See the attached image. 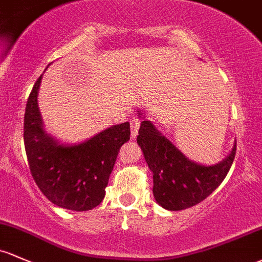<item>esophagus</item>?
I'll list each match as a JSON object with an SVG mask.
<instances>
[{"mask_svg": "<svg viewBox=\"0 0 262 262\" xmlns=\"http://www.w3.org/2000/svg\"><path fill=\"white\" fill-rule=\"evenodd\" d=\"M130 125H131V136L136 137L137 134H139L140 125H141V119H140V117H134V119L130 121Z\"/></svg>", "mask_w": 262, "mask_h": 262, "instance_id": "1", "label": "esophagus"}]
</instances>
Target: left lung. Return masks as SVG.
Wrapping results in <instances>:
<instances>
[{
  "mask_svg": "<svg viewBox=\"0 0 262 262\" xmlns=\"http://www.w3.org/2000/svg\"><path fill=\"white\" fill-rule=\"evenodd\" d=\"M137 143L152 172L154 198L160 206L171 211L195 206L211 195L226 177L236 155L235 145L231 154L220 164H196L147 120L141 122Z\"/></svg>",
  "mask_w": 262,
  "mask_h": 262,
  "instance_id": "1",
  "label": "left lung"
}]
</instances>
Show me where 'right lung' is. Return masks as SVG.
Listing matches in <instances>:
<instances>
[{"mask_svg": "<svg viewBox=\"0 0 262 262\" xmlns=\"http://www.w3.org/2000/svg\"><path fill=\"white\" fill-rule=\"evenodd\" d=\"M42 75L26 103L24 141L30 171L45 196L66 210L87 211L101 204L121 146L130 140V123L100 132L78 145H60L46 134L38 110Z\"/></svg>", "mask_w": 262, "mask_h": 262, "instance_id": "right-lung-1", "label": "right lung"}]
</instances>
